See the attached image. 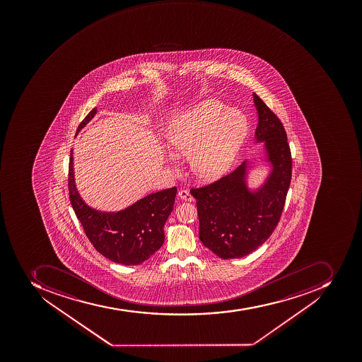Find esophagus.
I'll return each mask as SVG.
<instances>
[{
    "instance_id": "34e87169",
    "label": "esophagus",
    "mask_w": 362,
    "mask_h": 362,
    "mask_svg": "<svg viewBox=\"0 0 362 362\" xmlns=\"http://www.w3.org/2000/svg\"><path fill=\"white\" fill-rule=\"evenodd\" d=\"M178 197H180V199H184V201H187V202H193L194 201L192 194L186 191V189H182V191L178 192Z\"/></svg>"
}]
</instances>
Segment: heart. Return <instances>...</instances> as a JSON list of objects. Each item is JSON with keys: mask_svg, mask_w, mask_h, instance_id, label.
Returning <instances> with one entry per match:
<instances>
[{"mask_svg": "<svg viewBox=\"0 0 362 362\" xmlns=\"http://www.w3.org/2000/svg\"><path fill=\"white\" fill-rule=\"evenodd\" d=\"M246 133V117L240 112L228 110L218 101H203L171 121L167 133L171 152L165 160L178 170L180 163L175 156L191 157L197 180L214 182L229 170Z\"/></svg>", "mask_w": 362, "mask_h": 362, "instance_id": "heart-1", "label": "heart"}]
</instances>
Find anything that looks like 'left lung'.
<instances>
[{
  "mask_svg": "<svg viewBox=\"0 0 362 362\" xmlns=\"http://www.w3.org/2000/svg\"><path fill=\"white\" fill-rule=\"evenodd\" d=\"M257 110L256 144H263L267 176L258 187L248 184L254 161L246 160L231 174L193 188L199 220V239L223 259L250 255L272 235L280 221L291 182L292 159L280 119L252 93Z\"/></svg>",
  "mask_w": 362,
  "mask_h": 362,
  "instance_id": "left-lung-1",
  "label": "left lung"
}]
</instances>
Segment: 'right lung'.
Here are the masks:
<instances>
[{
	"label": "right lung",
	"mask_w": 362,
	"mask_h": 362,
	"mask_svg": "<svg viewBox=\"0 0 362 362\" xmlns=\"http://www.w3.org/2000/svg\"><path fill=\"white\" fill-rule=\"evenodd\" d=\"M98 110L93 108L76 129L78 134ZM177 188L148 194L124 210L104 212L84 202L74 180L73 152L69 165V194L76 218L95 250L114 263L139 265L160 250L165 221L174 209Z\"/></svg>",
	"instance_id": "right-lung-1"
}]
</instances>
